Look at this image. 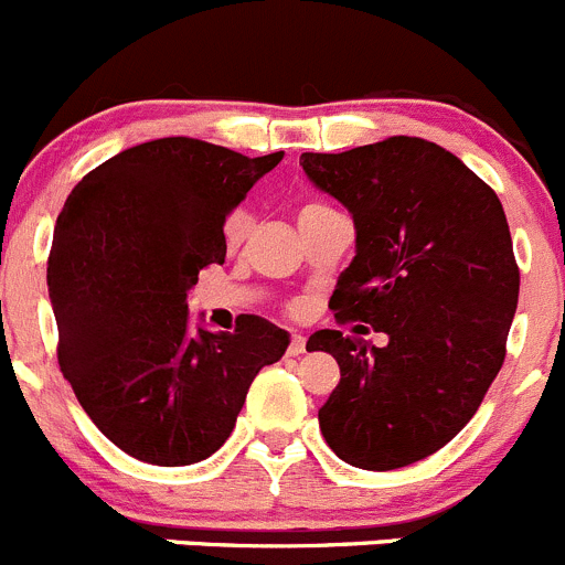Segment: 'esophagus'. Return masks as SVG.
Returning a JSON list of instances; mask_svg holds the SVG:
<instances>
[{
    "label": "esophagus",
    "instance_id": "esophagus-1",
    "mask_svg": "<svg viewBox=\"0 0 565 565\" xmlns=\"http://www.w3.org/2000/svg\"><path fill=\"white\" fill-rule=\"evenodd\" d=\"M289 355H300L306 353V337H300V333H292V342H289Z\"/></svg>",
    "mask_w": 565,
    "mask_h": 565
}]
</instances>
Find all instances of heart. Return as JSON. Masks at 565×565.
I'll use <instances>...</instances> for the list:
<instances>
[{"label": "heart", "mask_w": 565, "mask_h": 565, "mask_svg": "<svg viewBox=\"0 0 565 565\" xmlns=\"http://www.w3.org/2000/svg\"><path fill=\"white\" fill-rule=\"evenodd\" d=\"M331 210V206H326V204H320V201H309V204L303 206V210H300V215H315V212H328ZM245 232H248V215H243V212H237V215H232L228 217V223H226V243L232 245H239V239L245 237Z\"/></svg>", "instance_id": "heart-1"}]
</instances>
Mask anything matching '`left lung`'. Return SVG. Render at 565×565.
Returning a JSON list of instances; mask_svg holds the SVG:
<instances>
[{
	"instance_id": "1",
	"label": "left lung",
	"mask_w": 565,
	"mask_h": 565,
	"mask_svg": "<svg viewBox=\"0 0 565 565\" xmlns=\"http://www.w3.org/2000/svg\"><path fill=\"white\" fill-rule=\"evenodd\" d=\"M306 177L353 215L355 256L331 309L370 322L383 348L315 331L339 364L320 430L370 472L434 456L475 416L505 361L519 303L511 228L494 190L422 137L300 154Z\"/></svg>"
}]
</instances>
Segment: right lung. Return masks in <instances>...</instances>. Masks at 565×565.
Masks as SVG:
<instances>
[{
    "label": "right lung",
    "instance_id": "right-lung-1",
    "mask_svg": "<svg viewBox=\"0 0 565 565\" xmlns=\"http://www.w3.org/2000/svg\"><path fill=\"white\" fill-rule=\"evenodd\" d=\"M281 157L160 137L109 157L65 199L46 270L60 370L137 461L188 467L221 450L256 372L287 350L265 317L212 333L188 311L199 273L226 259V217Z\"/></svg>",
    "mask_w": 565,
    "mask_h": 565
}]
</instances>
